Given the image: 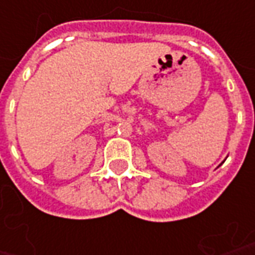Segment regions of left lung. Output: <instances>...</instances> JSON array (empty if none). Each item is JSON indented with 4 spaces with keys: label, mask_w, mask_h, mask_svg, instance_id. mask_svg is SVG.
Instances as JSON below:
<instances>
[{
    "label": "left lung",
    "mask_w": 255,
    "mask_h": 255,
    "mask_svg": "<svg viewBox=\"0 0 255 255\" xmlns=\"http://www.w3.org/2000/svg\"><path fill=\"white\" fill-rule=\"evenodd\" d=\"M220 165H222V163H220Z\"/></svg>",
    "instance_id": "1"
}]
</instances>
